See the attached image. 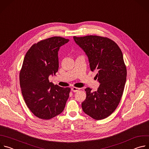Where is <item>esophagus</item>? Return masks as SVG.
<instances>
[{
	"label": "esophagus",
	"mask_w": 149,
	"mask_h": 149,
	"mask_svg": "<svg viewBox=\"0 0 149 149\" xmlns=\"http://www.w3.org/2000/svg\"><path fill=\"white\" fill-rule=\"evenodd\" d=\"M79 90H80V88H77V87H72V88H71L72 91V92H74V93L77 92V91H79Z\"/></svg>",
	"instance_id": "obj_1"
}]
</instances>
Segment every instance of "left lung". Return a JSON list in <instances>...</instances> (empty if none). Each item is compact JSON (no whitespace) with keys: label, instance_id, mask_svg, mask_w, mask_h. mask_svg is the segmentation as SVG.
Returning a JSON list of instances; mask_svg holds the SVG:
<instances>
[{"label":"left lung","instance_id":"left-lung-1","mask_svg":"<svg viewBox=\"0 0 149 149\" xmlns=\"http://www.w3.org/2000/svg\"><path fill=\"white\" fill-rule=\"evenodd\" d=\"M73 38L88 56L91 71H98L96 77L100 84L96 91L85 89L87 97L82 109L95 120L104 119L115 111L123 93L127 70L122 52L107 38L90 35Z\"/></svg>","mask_w":149,"mask_h":149}]
</instances>
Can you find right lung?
<instances>
[{"label": "right lung", "instance_id": "1", "mask_svg": "<svg viewBox=\"0 0 149 149\" xmlns=\"http://www.w3.org/2000/svg\"><path fill=\"white\" fill-rule=\"evenodd\" d=\"M69 39L54 36L33 45L26 52L20 72V86L28 107L37 117L51 119L64 110L71 89L49 81L59 68L58 51Z\"/></svg>", "mask_w": 149, "mask_h": 149}]
</instances>
